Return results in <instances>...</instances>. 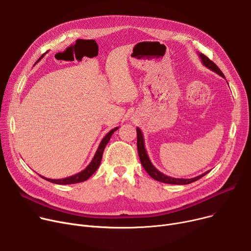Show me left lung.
<instances>
[{
  "instance_id": "1",
  "label": "left lung",
  "mask_w": 251,
  "mask_h": 251,
  "mask_svg": "<svg viewBox=\"0 0 251 251\" xmlns=\"http://www.w3.org/2000/svg\"><path fill=\"white\" fill-rule=\"evenodd\" d=\"M197 54H199V56H200V58L201 60V63L205 66L206 68H208L209 70H212L215 73L219 74L221 77L225 78V76H224L223 72L219 69L218 66L213 61H210L206 56L201 54V52H197ZM136 131H137V150H138L139 160H140L141 165L144 168V170H146L147 172L149 173V175L151 178H153L154 180L163 182V183H166V184H177V185H185V184H190V183H192L194 181H197V180L201 179V177H203L204 175H206L209 172V171H207V172H205V173H203V174H201L200 176H196V177L190 178V179L174 178V177H170V176H167V175L163 174L162 172H160V171L157 170L152 165V163L150 160V157H149L148 152H147V150H146V148H144V138H143V134L141 132V130L139 128H136Z\"/></svg>"
}]
</instances>
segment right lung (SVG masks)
Wrapping results in <instances>:
<instances>
[{
    "label": "right lung",
    "mask_w": 251,
    "mask_h": 251,
    "mask_svg": "<svg viewBox=\"0 0 251 251\" xmlns=\"http://www.w3.org/2000/svg\"><path fill=\"white\" fill-rule=\"evenodd\" d=\"M43 57H44V55L36 61V63L39 60H41ZM119 127H116V128L112 129L110 132H108V134L101 139L100 146H99V148H98V150H97V151H96V153L94 155V159L91 160L89 165L83 171H81V172H79V173H77V174H75L73 176L67 177V178H63V179H49V178H46L44 176H41V177L43 179L49 181V182L55 183V184H60V185H66V184H75V183H80V182L86 181L98 170V168H99V166H100V164L101 162V157H102V153H103L104 148L108 144V142L110 141V139L112 137V134L115 132V131Z\"/></svg>",
    "instance_id": "obj_1"
}]
</instances>
